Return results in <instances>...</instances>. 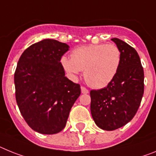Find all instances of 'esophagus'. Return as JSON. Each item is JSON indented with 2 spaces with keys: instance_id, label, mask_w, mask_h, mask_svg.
Listing matches in <instances>:
<instances>
[{
  "instance_id": "1",
  "label": "esophagus",
  "mask_w": 156,
  "mask_h": 156,
  "mask_svg": "<svg viewBox=\"0 0 156 156\" xmlns=\"http://www.w3.org/2000/svg\"><path fill=\"white\" fill-rule=\"evenodd\" d=\"M81 91H82V93H83V94L89 93V90L86 87H84V86H81Z\"/></svg>"
}]
</instances>
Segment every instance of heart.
<instances>
[{
  "label": "heart",
  "mask_w": 156,
  "mask_h": 156,
  "mask_svg": "<svg viewBox=\"0 0 156 156\" xmlns=\"http://www.w3.org/2000/svg\"><path fill=\"white\" fill-rule=\"evenodd\" d=\"M61 64L70 76L76 78L82 70L89 86H107L117 74L121 63V51L114 44L80 46L71 52V58L63 56Z\"/></svg>",
  "instance_id": "b5f03b06"
}]
</instances>
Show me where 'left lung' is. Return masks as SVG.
Wrapping results in <instances>:
<instances>
[{
    "label": "left lung",
    "instance_id": "1",
    "mask_svg": "<svg viewBox=\"0 0 156 156\" xmlns=\"http://www.w3.org/2000/svg\"><path fill=\"white\" fill-rule=\"evenodd\" d=\"M112 41L121 51L117 74L107 87L91 90L92 117L98 127L112 131L132 120L144 94V70L137 52L119 38Z\"/></svg>",
    "mask_w": 156,
    "mask_h": 156
}]
</instances>
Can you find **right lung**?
Listing matches in <instances>:
<instances>
[{
    "label": "right lung",
    "mask_w": 156,
    "mask_h": 156,
    "mask_svg": "<svg viewBox=\"0 0 156 156\" xmlns=\"http://www.w3.org/2000/svg\"><path fill=\"white\" fill-rule=\"evenodd\" d=\"M68 50L65 43L44 39L27 48L17 63V105L28 126L42 134H55L64 128L81 94L80 85L65 77L60 63Z\"/></svg>",
    "instance_id": "obj_1"
}]
</instances>
